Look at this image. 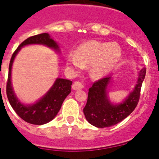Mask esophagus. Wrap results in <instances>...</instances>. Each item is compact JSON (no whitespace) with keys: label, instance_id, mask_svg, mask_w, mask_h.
Segmentation results:
<instances>
[{"label":"esophagus","instance_id":"1","mask_svg":"<svg viewBox=\"0 0 159 159\" xmlns=\"http://www.w3.org/2000/svg\"><path fill=\"white\" fill-rule=\"evenodd\" d=\"M84 88V86L83 84H81V82L79 81H75L74 82V84H72V89L75 90V91H77V90H81Z\"/></svg>","mask_w":159,"mask_h":159}]
</instances>
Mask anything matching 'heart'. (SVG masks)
I'll list each match as a JSON object with an SVG mask.
<instances>
[{
    "label": "heart",
    "mask_w": 159,
    "mask_h": 159,
    "mask_svg": "<svg viewBox=\"0 0 159 159\" xmlns=\"http://www.w3.org/2000/svg\"><path fill=\"white\" fill-rule=\"evenodd\" d=\"M122 57V49L117 43L91 41L83 43L67 57V65L76 71L90 66L93 78L106 76L117 66Z\"/></svg>",
    "instance_id": "1"
}]
</instances>
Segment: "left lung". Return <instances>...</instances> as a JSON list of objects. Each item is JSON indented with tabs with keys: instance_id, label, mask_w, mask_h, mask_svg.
I'll use <instances>...</instances> for the list:
<instances>
[{
	"instance_id": "obj_1",
	"label": "left lung",
	"mask_w": 159,
	"mask_h": 159,
	"mask_svg": "<svg viewBox=\"0 0 159 159\" xmlns=\"http://www.w3.org/2000/svg\"><path fill=\"white\" fill-rule=\"evenodd\" d=\"M146 72L145 68L140 70L133 91L124 101L116 104L108 98L107 89L112 79L110 75L93 83L89 88L88 101L83 110L88 123L98 128L110 127L127 117L137 106Z\"/></svg>"
}]
</instances>
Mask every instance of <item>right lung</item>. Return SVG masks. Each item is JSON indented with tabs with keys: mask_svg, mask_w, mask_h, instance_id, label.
I'll list each match as a JSON object with an SVG mask.
<instances>
[{
	"mask_svg": "<svg viewBox=\"0 0 159 159\" xmlns=\"http://www.w3.org/2000/svg\"><path fill=\"white\" fill-rule=\"evenodd\" d=\"M33 44L43 45L54 49L56 52H60L59 46L57 43L51 38L49 33H41L24 40L18 46L11 57L9 65L6 91L11 107L21 119L31 124L43 125L49 123L56 117L61 109L64 100L71 93V85L72 81L64 78H56L49 91L36 103L33 104H24L21 103L13 91L11 83V70L14 58L21 48L27 45Z\"/></svg>",
	"mask_w": 159,
	"mask_h": 159,
	"instance_id": "add662e5",
	"label": "right lung"
}]
</instances>
